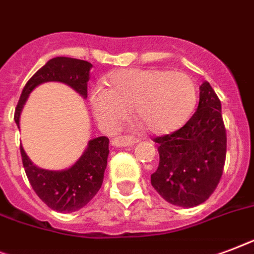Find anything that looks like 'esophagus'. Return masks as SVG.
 <instances>
[{"label":"esophagus","mask_w":254,"mask_h":254,"mask_svg":"<svg viewBox=\"0 0 254 254\" xmlns=\"http://www.w3.org/2000/svg\"><path fill=\"white\" fill-rule=\"evenodd\" d=\"M138 142L137 138L130 137V135H120L116 137L112 141V145L116 147H127V146H133Z\"/></svg>","instance_id":"obj_1"}]
</instances>
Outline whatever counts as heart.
Segmentation results:
<instances>
[{
  "label": "heart",
  "mask_w": 254,
  "mask_h": 254,
  "mask_svg": "<svg viewBox=\"0 0 254 254\" xmlns=\"http://www.w3.org/2000/svg\"><path fill=\"white\" fill-rule=\"evenodd\" d=\"M109 90L95 88L90 104L100 127L115 131L135 108L138 121L154 134L183 127L194 112L198 92L194 80L181 71L129 69L113 73Z\"/></svg>",
  "instance_id": "1"
}]
</instances>
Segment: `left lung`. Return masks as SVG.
Returning <instances> with one entry per match:
<instances>
[{
  "instance_id": "obj_1",
  "label": "left lung",
  "mask_w": 254,
  "mask_h": 254,
  "mask_svg": "<svg viewBox=\"0 0 254 254\" xmlns=\"http://www.w3.org/2000/svg\"><path fill=\"white\" fill-rule=\"evenodd\" d=\"M154 142L159 167L151 175V185L163 198L194 207L213 194L223 174L227 134L220 100L209 82L199 86L198 108L184 127Z\"/></svg>"
}]
</instances>
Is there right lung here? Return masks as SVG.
I'll return each instance as SVG.
<instances>
[{
    "instance_id": "obj_1",
    "label": "right lung",
    "mask_w": 254,
    "mask_h": 254,
    "mask_svg": "<svg viewBox=\"0 0 254 254\" xmlns=\"http://www.w3.org/2000/svg\"><path fill=\"white\" fill-rule=\"evenodd\" d=\"M92 65L87 61L70 57H55L36 71L24 86L14 113L19 127L20 112L30 92L44 82H63L69 84L83 98H87V82ZM109 139L94 138L88 142L83 155L73 167L65 171L39 168L28 159L20 146V155L31 187L45 205L59 213H73L91 201L103 184L108 159Z\"/></svg>"
}]
</instances>
